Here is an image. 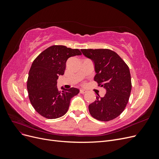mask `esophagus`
Here are the masks:
<instances>
[{
	"label": "esophagus",
	"instance_id": "1",
	"mask_svg": "<svg viewBox=\"0 0 159 159\" xmlns=\"http://www.w3.org/2000/svg\"><path fill=\"white\" fill-rule=\"evenodd\" d=\"M80 92L81 93H82V94H84V93H85L86 92H87V91H85V90H84V89H80Z\"/></svg>",
	"mask_w": 159,
	"mask_h": 159
}]
</instances>
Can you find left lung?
I'll return each instance as SVG.
<instances>
[{"instance_id":"obj_1","label":"left lung","mask_w":159,"mask_h":159,"mask_svg":"<svg viewBox=\"0 0 159 159\" xmlns=\"http://www.w3.org/2000/svg\"><path fill=\"white\" fill-rule=\"evenodd\" d=\"M83 54L93 61L94 80L107 92L103 98L98 94L89 105L93 118L109 121L123 111L131 91V78L128 66L116 52L109 49H81Z\"/></svg>"}]
</instances>
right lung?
Wrapping results in <instances>:
<instances>
[{
    "mask_svg": "<svg viewBox=\"0 0 159 159\" xmlns=\"http://www.w3.org/2000/svg\"><path fill=\"white\" fill-rule=\"evenodd\" d=\"M81 55L78 49L65 46H52L34 60L28 74L27 89L33 107L47 119H57L68 111L70 100L80 90L71 88L59 91L57 80L64 75L69 57Z\"/></svg>",
    "mask_w": 159,
    "mask_h": 159,
    "instance_id": "obj_1",
    "label": "right lung"
}]
</instances>
